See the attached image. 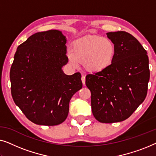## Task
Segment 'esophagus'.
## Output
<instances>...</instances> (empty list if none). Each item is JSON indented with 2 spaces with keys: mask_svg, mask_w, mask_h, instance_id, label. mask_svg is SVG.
<instances>
[{
  "mask_svg": "<svg viewBox=\"0 0 156 156\" xmlns=\"http://www.w3.org/2000/svg\"><path fill=\"white\" fill-rule=\"evenodd\" d=\"M85 81H86V77H85L84 75L82 76V82L83 83V84H85Z\"/></svg>",
  "mask_w": 156,
  "mask_h": 156,
  "instance_id": "34e87169",
  "label": "esophagus"
}]
</instances>
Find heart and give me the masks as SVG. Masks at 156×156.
Here are the masks:
<instances>
[{
  "instance_id": "1",
  "label": "heart",
  "mask_w": 156,
  "mask_h": 156,
  "mask_svg": "<svg viewBox=\"0 0 156 156\" xmlns=\"http://www.w3.org/2000/svg\"><path fill=\"white\" fill-rule=\"evenodd\" d=\"M67 55L70 62L75 67L80 63H85L89 71L100 72L112 65L116 49L113 42L107 37L87 36L74 42L73 50L68 49Z\"/></svg>"
}]
</instances>
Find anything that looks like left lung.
Instances as JSON below:
<instances>
[{
  "mask_svg": "<svg viewBox=\"0 0 156 156\" xmlns=\"http://www.w3.org/2000/svg\"><path fill=\"white\" fill-rule=\"evenodd\" d=\"M114 44L112 65L86 76L91 91V110L101 123L124 121L146 99L150 79L148 57L141 44L125 31L106 33Z\"/></svg>",
  "mask_w": 156,
  "mask_h": 156,
  "instance_id": "8db88e82",
  "label": "left lung"
}]
</instances>
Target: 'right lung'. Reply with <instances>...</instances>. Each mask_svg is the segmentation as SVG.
<instances>
[{
  "label": "right lung",
  "instance_id": "obj_1",
  "mask_svg": "<svg viewBox=\"0 0 156 156\" xmlns=\"http://www.w3.org/2000/svg\"><path fill=\"white\" fill-rule=\"evenodd\" d=\"M67 40L57 30L30 36L17 48L10 72L11 94L25 116L38 125L56 126L67 119L69 104L82 88L80 72L66 75Z\"/></svg>",
  "mask_w": 156,
  "mask_h": 156
}]
</instances>
